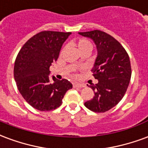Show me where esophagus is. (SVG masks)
<instances>
[{
	"label": "esophagus",
	"instance_id": "1",
	"mask_svg": "<svg viewBox=\"0 0 148 148\" xmlns=\"http://www.w3.org/2000/svg\"><path fill=\"white\" fill-rule=\"evenodd\" d=\"M73 86L74 88H82V87H85V85L84 84H74Z\"/></svg>",
	"mask_w": 148,
	"mask_h": 148
}]
</instances>
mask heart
<instances>
[{"mask_svg":"<svg viewBox=\"0 0 148 148\" xmlns=\"http://www.w3.org/2000/svg\"><path fill=\"white\" fill-rule=\"evenodd\" d=\"M76 46L82 54L86 53V52L90 53L93 50V43L87 39H77V42H76ZM63 51H64V48L62 50L61 53H62Z\"/></svg>","mask_w":148,"mask_h":148,"instance_id":"1","label":"heart"}]
</instances>
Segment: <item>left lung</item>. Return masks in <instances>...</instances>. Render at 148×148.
I'll use <instances>...</instances> for the list:
<instances>
[{
    "mask_svg": "<svg viewBox=\"0 0 148 148\" xmlns=\"http://www.w3.org/2000/svg\"><path fill=\"white\" fill-rule=\"evenodd\" d=\"M79 34L93 39L97 49L91 71L98 82L89 86L94 97L85 102V106L95 112H105L116 106L127 91L132 75L129 56L116 39L102 31Z\"/></svg>",
    "mask_w": 148,
    "mask_h": 148,
    "instance_id": "8db88e82",
    "label": "left lung"
}]
</instances>
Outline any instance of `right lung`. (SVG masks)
Segmentation results:
<instances>
[{
  "label": "right lung",
  "mask_w": 148,
  "mask_h": 148,
  "mask_svg": "<svg viewBox=\"0 0 148 148\" xmlns=\"http://www.w3.org/2000/svg\"><path fill=\"white\" fill-rule=\"evenodd\" d=\"M71 32L43 31L30 38L21 47L14 65V78L18 90L30 106L39 111L58 108L65 93L72 89L66 79L53 82L49 68L57 61L63 42Z\"/></svg>",
  "instance_id": "add662e5"
}]
</instances>
